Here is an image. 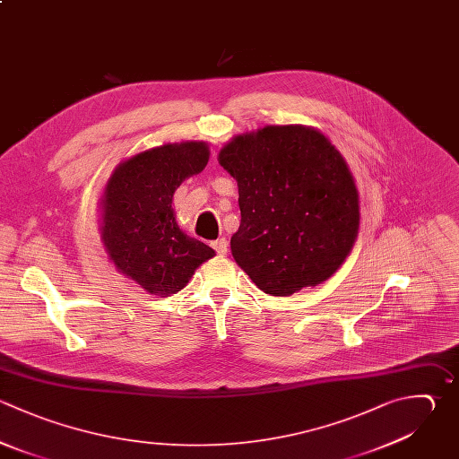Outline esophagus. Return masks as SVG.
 <instances>
[{"instance_id": "1", "label": "esophagus", "mask_w": 459, "mask_h": 459, "mask_svg": "<svg viewBox=\"0 0 459 459\" xmlns=\"http://www.w3.org/2000/svg\"><path fill=\"white\" fill-rule=\"evenodd\" d=\"M212 247L217 251V255H226L228 253V240L226 238H219V240L212 242Z\"/></svg>"}]
</instances>
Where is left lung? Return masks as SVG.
I'll return each mask as SVG.
<instances>
[{
  "mask_svg": "<svg viewBox=\"0 0 459 459\" xmlns=\"http://www.w3.org/2000/svg\"><path fill=\"white\" fill-rule=\"evenodd\" d=\"M219 163L238 185L231 253L260 290L290 296L341 267L359 233V192L323 133L265 126L235 136Z\"/></svg>",
  "mask_w": 459,
  "mask_h": 459,
  "instance_id": "1",
  "label": "left lung"
}]
</instances>
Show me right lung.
<instances>
[{"mask_svg": "<svg viewBox=\"0 0 459 459\" xmlns=\"http://www.w3.org/2000/svg\"><path fill=\"white\" fill-rule=\"evenodd\" d=\"M208 143H165L122 161L102 195V242L118 273L156 296L181 290L215 251L183 233L172 197L203 172Z\"/></svg>", "mask_w": 459, "mask_h": 459, "instance_id": "1", "label": "right lung"}]
</instances>
